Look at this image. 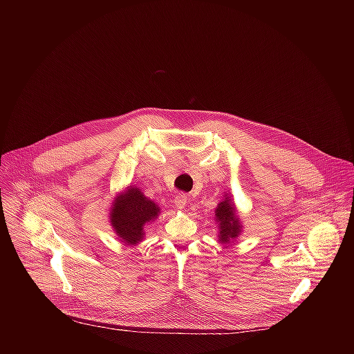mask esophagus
Listing matches in <instances>:
<instances>
[{
    "instance_id": "obj_1",
    "label": "esophagus",
    "mask_w": 354,
    "mask_h": 354,
    "mask_svg": "<svg viewBox=\"0 0 354 354\" xmlns=\"http://www.w3.org/2000/svg\"><path fill=\"white\" fill-rule=\"evenodd\" d=\"M174 203H175V206H176V209H178V210H183V209H185V206L187 205V197H186L185 194H179V196H176V197H175Z\"/></svg>"
}]
</instances>
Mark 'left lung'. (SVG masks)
I'll return each instance as SVG.
<instances>
[{"label":"left lung","mask_w":354,"mask_h":354,"mask_svg":"<svg viewBox=\"0 0 354 354\" xmlns=\"http://www.w3.org/2000/svg\"><path fill=\"white\" fill-rule=\"evenodd\" d=\"M214 221L218 225L217 236L220 243H231L241 235L242 221L238 216V210L231 194L225 193L224 198L217 205L214 210Z\"/></svg>","instance_id":"left-lung-1"}]
</instances>
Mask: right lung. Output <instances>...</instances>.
Returning <instances> with one entry per match:
<instances>
[{"mask_svg":"<svg viewBox=\"0 0 354 354\" xmlns=\"http://www.w3.org/2000/svg\"><path fill=\"white\" fill-rule=\"evenodd\" d=\"M161 207L144 196L137 186H127L118 193L109 210V223L119 241L136 246L145 238V227L156 221Z\"/></svg>","mask_w":354,"mask_h":354,"instance_id":"add662e5","label":"right lung"}]
</instances>
